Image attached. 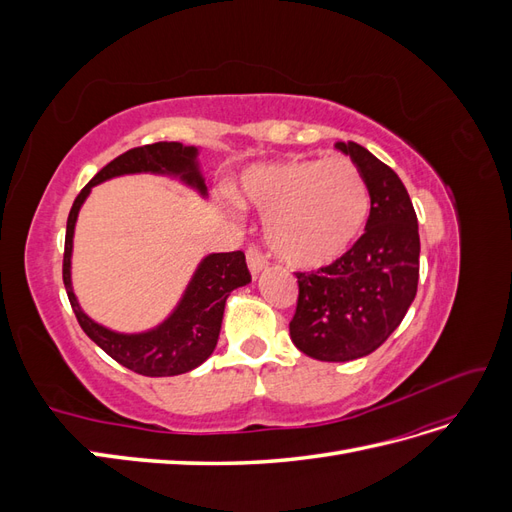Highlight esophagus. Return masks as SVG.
<instances>
[{
    "mask_svg": "<svg viewBox=\"0 0 512 512\" xmlns=\"http://www.w3.org/2000/svg\"><path fill=\"white\" fill-rule=\"evenodd\" d=\"M247 267H250V273L254 277L267 267V258L262 256V252L258 250V247H250V250H247Z\"/></svg>",
    "mask_w": 512,
    "mask_h": 512,
    "instance_id": "obj_1",
    "label": "esophagus"
}]
</instances>
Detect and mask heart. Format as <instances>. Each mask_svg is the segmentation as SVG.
Wrapping results in <instances>:
<instances>
[{
	"instance_id": "1",
	"label": "heart",
	"mask_w": 512,
	"mask_h": 512,
	"mask_svg": "<svg viewBox=\"0 0 512 512\" xmlns=\"http://www.w3.org/2000/svg\"><path fill=\"white\" fill-rule=\"evenodd\" d=\"M243 207L267 218L271 250L290 267L320 269L342 258L369 218L367 181L346 158H288L243 170Z\"/></svg>"
}]
</instances>
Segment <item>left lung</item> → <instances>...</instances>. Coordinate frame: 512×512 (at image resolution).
<instances>
[{
    "instance_id": "left-lung-1",
    "label": "left lung",
    "mask_w": 512,
    "mask_h": 512,
    "mask_svg": "<svg viewBox=\"0 0 512 512\" xmlns=\"http://www.w3.org/2000/svg\"><path fill=\"white\" fill-rule=\"evenodd\" d=\"M361 170L371 198L365 232L312 273H297L290 339L303 354L346 363L378 350L404 320L418 286V222L406 185L365 147L335 143Z\"/></svg>"
}]
</instances>
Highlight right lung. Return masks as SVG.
Masks as SVG:
<instances>
[{
    "instance_id": "add662e5",
    "label": "right lung",
    "mask_w": 512,
    "mask_h": 512,
    "mask_svg": "<svg viewBox=\"0 0 512 512\" xmlns=\"http://www.w3.org/2000/svg\"><path fill=\"white\" fill-rule=\"evenodd\" d=\"M200 149L183 143H153L134 147L121 153L111 164L91 179L81 194L76 196L66 226V252H64V284L70 305L81 329L91 342H96L111 359L141 376L162 378L179 376L203 365L218 346L222 329L226 299L232 290L252 282L245 265L243 252L209 254L198 262L192 280L185 286L177 307L158 327L141 333H119L91 320L76 299L72 288V241L79 211L87 200L91 188L108 179L123 175H164L179 179L183 185L207 198L205 177L198 166Z\"/></svg>"
}]
</instances>
